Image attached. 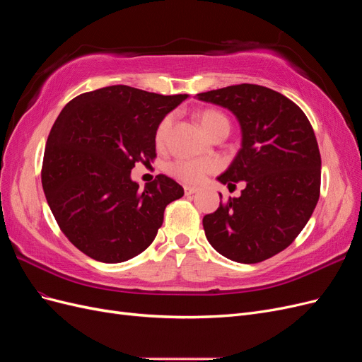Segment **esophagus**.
I'll use <instances>...</instances> for the list:
<instances>
[{
  "label": "esophagus",
  "instance_id": "esophagus-1",
  "mask_svg": "<svg viewBox=\"0 0 362 362\" xmlns=\"http://www.w3.org/2000/svg\"><path fill=\"white\" fill-rule=\"evenodd\" d=\"M196 192H198V189H196V187H192V185H185V187H184V193L185 194H193V193H196Z\"/></svg>",
  "mask_w": 362,
  "mask_h": 362
}]
</instances>
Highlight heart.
<instances>
[{"mask_svg":"<svg viewBox=\"0 0 362 362\" xmlns=\"http://www.w3.org/2000/svg\"><path fill=\"white\" fill-rule=\"evenodd\" d=\"M199 122L208 136L216 133L217 129L221 128L228 129L229 127L228 119L221 112H216V110H204L199 115ZM169 128H170V119L169 117L163 119L156 133L157 145H161L163 141L166 140ZM211 170H213V163L206 160H178L172 163L170 166V173L173 177H177L184 182H192V184L201 182L205 178V175L210 173Z\"/></svg>","mask_w":362,"mask_h":362,"instance_id":"1","label":"heart"}]
</instances>
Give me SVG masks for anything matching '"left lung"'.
Instances as JSON below:
<instances>
[{"instance_id": "1", "label": "left lung", "mask_w": 362, "mask_h": 362, "mask_svg": "<svg viewBox=\"0 0 362 362\" xmlns=\"http://www.w3.org/2000/svg\"><path fill=\"white\" fill-rule=\"evenodd\" d=\"M196 98L237 117L242 148L217 181L228 187L246 182L242 196L204 217L205 237L228 259L264 261L293 243L319 201L322 158L314 129L298 105L264 86H228Z\"/></svg>"}]
</instances>
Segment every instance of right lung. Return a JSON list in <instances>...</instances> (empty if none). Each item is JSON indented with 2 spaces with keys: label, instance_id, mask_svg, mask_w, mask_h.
<instances>
[{
  "label": "right lung",
  "instance_id": "add662e5",
  "mask_svg": "<svg viewBox=\"0 0 362 362\" xmlns=\"http://www.w3.org/2000/svg\"><path fill=\"white\" fill-rule=\"evenodd\" d=\"M187 98L117 84L78 95L60 112L47 140L42 187L63 234L87 257L124 262L154 242L164 208L184 189L157 175L140 190L131 170L156 158L158 125Z\"/></svg>",
  "mask_w": 362,
  "mask_h": 362
}]
</instances>
